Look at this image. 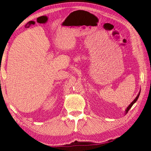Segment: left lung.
Instances as JSON below:
<instances>
[{"instance_id":"8db88e82","label":"left lung","mask_w":151,"mask_h":151,"mask_svg":"<svg viewBox=\"0 0 151 151\" xmlns=\"http://www.w3.org/2000/svg\"><path fill=\"white\" fill-rule=\"evenodd\" d=\"M139 94H140V93H139V94H138V95H137V97H136V98L135 99V100H134L133 101V102H131V104H130V105H129V106L127 107V110H126V113H128V111H129L130 110V109H131V107H132V106H133V105L134 104V103H135V102H136V101H137V99H138V98H139Z\"/></svg>"}]
</instances>
